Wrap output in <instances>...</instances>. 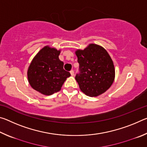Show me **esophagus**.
I'll return each instance as SVG.
<instances>
[{
  "instance_id": "esophagus-1",
  "label": "esophagus",
  "mask_w": 147,
  "mask_h": 147,
  "mask_svg": "<svg viewBox=\"0 0 147 147\" xmlns=\"http://www.w3.org/2000/svg\"><path fill=\"white\" fill-rule=\"evenodd\" d=\"M70 73H71L72 76H74V71H73V70H71V71H70Z\"/></svg>"
}]
</instances>
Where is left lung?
Returning a JSON list of instances; mask_svg holds the SVG:
<instances>
[{"label":"left lung","instance_id":"8db88e82","mask_svg":"<svg viewBox=\"0 0 147 147\" xmlns=\"http://www.w3.org/2000/svg\"><path fill=\"white\" fill-rule=\"evenodd\" d=\"M80 73L75 76L81 91L89 96H97L110 88L115 76V67L106 50L90 43L84 50L77 49Z\"/></svg>","mask_w":147,"mask_h":147}]
</instances>
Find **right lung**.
Here are the masks:
<instances>
[{
	"label": "right lung",
	"instance_id": "1",
	"mask_svg": "<svg viewBox=\"0 0 147 147\" xmlns=\"http://www.w3.org/2000/svg\"><path fill=\"white\" fill-rule=\"evenodd\" d=\"M61 50L47 45L34 56L27 71L30 85L45 95H51L60 91L66 79L71 76L63 69L59 60Z\"/></svg>",
	"mask_w": 147,
	"mask_h": 147
}]
</instances>
